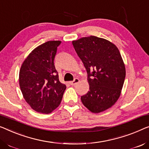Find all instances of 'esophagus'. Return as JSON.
Wrapping results in <instances>:
<instances>
[{"label":"esophagus","mask_w":149,"mask_h":149,"mask_svg":"<svg viewBox=\"0 0 149 149\" xmlns=\"http://www.w3.org/2000/svg\"><path fill=\"white\" fill-rule=\"evenodd\" d=\"M79 81V79L78 78H75L74 80L72 81H70V84H71V85H75V84L78 83Z\"/></svg>","instance_id":"esophagus-1"}]
</instances>
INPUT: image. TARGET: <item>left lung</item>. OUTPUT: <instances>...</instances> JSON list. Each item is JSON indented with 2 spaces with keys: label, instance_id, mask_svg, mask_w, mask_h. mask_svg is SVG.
Wrapping results in <instances>:
<instances>
[{
  "label": "left lung",
  "instance_id": "8db88e82",
  "mask_svg": "<svg viewBox=\"0 0 149 149\" xmlns=\"http://www.w3.org/2000/svg\"><path fill=\"white\" fill-rule=\"evenodd\" d=\"M72 44L87 71L90 85L87 94L81 97V102L94 113L108 109L120 96L126 76L118 49L96 36L82 37Z\"/></svg>",
  "mask_w": 149,
  "mask_h": 149
}]
</instances>
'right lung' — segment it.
<instances>
[{
  "label": "right lung",
  "instance_id": "add662e5",
  "mask_svg": "<svg viewBox=\"0 0 149 149\" xmlns=\"http://www.w3.org/2000/svg\"><path fill=\"white\" fill-rule=\"evenodd\" d=\"M60 41H49L33 49L22 64L19 85L33 110L49 114L59 106L66 89L59 80L54 59Z\"/></svg>",
  "mask_w": 149,
  "mask_h": 149
}]
</instances>
